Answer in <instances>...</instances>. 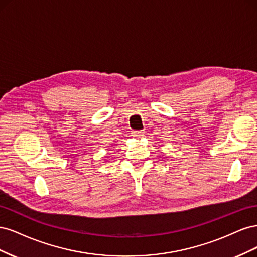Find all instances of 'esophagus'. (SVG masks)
<instances>
[{
    "label": "esophagus",
    "instance_id": "1",
    "mask_svg": "<svg viewBox=\"0 0 257 257\" xmlns=\"http://www.w3.org/2000/svg\"><path fill=\"white\" fill-rule=\"evenodd\" d=\"M132 136L136 137V138H141V137L144 136V132H142V131H134V132H132Z\"/></svg>",
    "mask_w": 257,
    "mask_h": 257
}]
</instances>
